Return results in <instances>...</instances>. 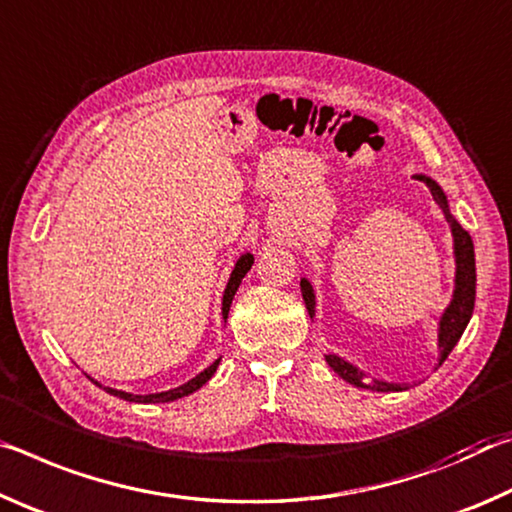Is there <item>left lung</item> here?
I'll use <instances>...</instances> for the list:
<instances>
[{"label": "left lung", "mask_w": 512, "mask_h": 512, "mask_svg": "<svg viewBox=\"0 0 512 512\" xmlns=\"http://www.w3.org/2000/svg\"><path fill=\"white\" fill-rule=\"evenodd\" d=\"M417 179L424 181L429 186L431 195L435 197V201L445 208L447 220L451 224V233H454V249H456V290H454V299H451L449 308L442 315L440 320V331H438V349H440V365L445 363V358L451 354V349L456 347V342L463 335L465 326L472 317L474 311V297H476V265H474V242L472 236L460 226L454 217L449 215L447 208V197L445 192L440 190V186L435 181H431L429 177H422L417 174ZM301 295H304L308 315L313 317L315 313V295L311 283L306 279H301ZM326 363L331 365L333 372H338V376L342 379L358 385V388H370L376 392H390V390H408V383H388V381H367L363 372H358L354 365H349L347 360H342L338 356H326Z\"/></svg>", "instance_id": "obj_1"}]
</instances>
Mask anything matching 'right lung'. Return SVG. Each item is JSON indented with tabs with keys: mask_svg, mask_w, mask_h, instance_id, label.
<instances>
[{
	"mask_svg": "<svg viewBox=\"0 0 512 512\" xmlns=\"http://www.w3.org/2000/svg\"><path fill=\"white\" fill-rule=\"evenodd\" d=\"M251 263H254V256H251V254H245V256H240V261L236 263V267H233V272H231V279H229V283H226L224 299H222V317H224V322H226V317H229L231 301H233V297H236V292H238V288H240V281H242V276H245V274L249 272ZM217 365H220V358H217L211 367H206L204 372L197 374L195 379H190L188 383H183V385H179V388H174V390L158 392V395H131V392H122V390L104 388L102 383H97V381H95V383L99 385V388H104V390L108 392V395H113V397H120V399H124V401H138V404H165V401H174V399L188 397L190 392L199 390L201 385H204V383H206L208 379H211V376L215 374Z\"/></svg>",
	"mask_w": 512,
	"mask_h": 512,
	"instance_id": "add662e5",
	"label": "right lung"
}]
</instances>
